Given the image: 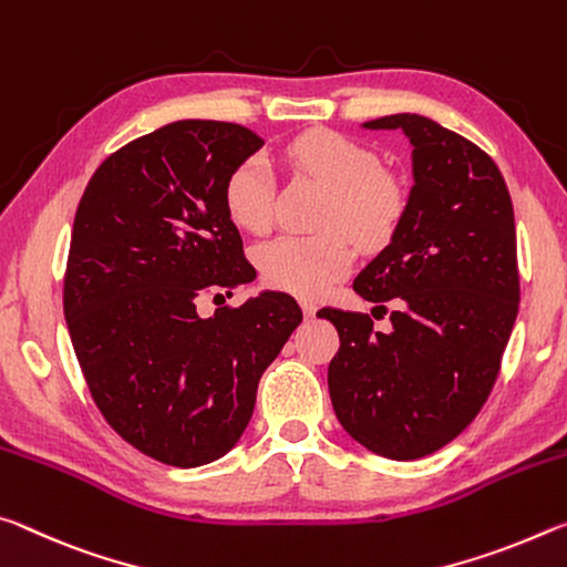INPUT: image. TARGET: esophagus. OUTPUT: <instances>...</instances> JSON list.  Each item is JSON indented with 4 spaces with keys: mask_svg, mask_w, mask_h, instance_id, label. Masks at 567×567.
Instances as JSON below:
<instances>
[{
    "mask_svg": "<svg viewBox=\"0 0 567 567\" xmlns=\"http://www.w3.org/2000/svg\"><path fill=\"white\" fill-rule=\"evenodd\" d=\"M301 309H303L306 317H313L319 306H317V301H311V299H301Z\"/></svg>",
    "mask_w": 567,
    "mask_h": 567,
    "instance_id": "1",
    "label": "esophagus"
}]
</instances>
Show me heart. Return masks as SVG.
<instances>
[{"label": "heart", "instance_id": "obj_1", "mask_svg": "<svg viewBox=\"0 0 567 567\" xmlns=\"http://www.w3.org/2000/svg\"><path fill=\"white\" fill-rule=\"evenodd\" d=\"M293 171L331 190L321 218L327 234L278 236L258 248V268L276 289L319 296L349 271L354 248L384 246L396 234L410 196L392 171L382 168L374 147L337 130H309L286 145ZM276 173L264 155H248L223 183V206L248 234H266L274 223ZM344 229L346 237L340 234Z\"/></svg>", "mask_w": 567, "mask_h": 567}]
</instances>
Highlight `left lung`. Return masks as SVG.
Segmentation results:
<instances>
[{"label":"left lung","instance_id":"left-lung-1","mask_svg":"<svg viewBox=\"0 0 567 567\" xmlns=\"http://www.w3.org/2000/svg\"><path fill=\"white\" fill-rule=\"evenodd\" d=\"M364 127L410 137L414 185L392 244L354 281L393 329L319 311L341 341L329 392L369 452L416 460L457 437L495 386L519 303L515 213L503 173L467 137L412 113Z\"/></svg>","mask_w":567,"mask_h":567}]
</instances>
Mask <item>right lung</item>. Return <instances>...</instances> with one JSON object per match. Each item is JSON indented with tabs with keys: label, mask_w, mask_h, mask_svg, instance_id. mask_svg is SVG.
<instances>
[{
	"label": "right lung",
	"mask_w": 567,
	"mask_h": 567,
	"mask_svg": "<svg viewBox=\"0 0 567 567\" xmlns=\"http://www.w3.org/2000/svg\"><path fill=\"white\" fill-rule=\"evenodd\" d=\"M261 145L244 125L178 120L105 157L74 213L62 291L74 354L107 424L165 465L234 447L303 319L281 291L196 311L203 293L256 278L223 183Z\"/></svg>",
	"instance_id": "add662e5"
}]
</instances>
